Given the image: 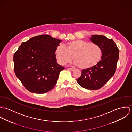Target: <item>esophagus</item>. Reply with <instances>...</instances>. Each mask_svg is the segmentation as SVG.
<instances>
[{"label": "esophagus", "mask_w": 132, "mask_h": 132, "mask_svg": "<svg viewBox=\"0 0 132 132\" xmlns=\"http://www.w3.org/2000/svg\"><path fill=\"white\" fill-rule=\"evenodd\" d=\"M68 69H69L70 71H74L75 70V69H72V68H68Z\"/></svg>", "instance_id": "esophagus-1"}]
</instances>
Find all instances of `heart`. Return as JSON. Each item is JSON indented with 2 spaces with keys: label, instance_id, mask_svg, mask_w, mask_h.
<instances>
[{
  "label": "heart",
  "instance_id": "b5f03b06",
  "mask_svg": "<svg viewBox=\"0 0 132 132\" xmlns=\"http://www.w3.org/2000/svg\"><path fill=\"white\" fill-rule=\"evenodd\" d=\"M65 46H58L55 51L62 65L71 62L74 57L75 65L81 69H88L97 65L101 59L102 50L96 44L78 39L67 43Z\"/></svg>",
  "mask_w": 132,
  "mask_h": 132
}]
</instances>
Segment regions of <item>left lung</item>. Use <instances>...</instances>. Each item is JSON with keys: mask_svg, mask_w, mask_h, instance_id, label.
Segmentation results:
<instances>
[{"mask_svg": "<svg viewBox=\"0 0 132 132\" xmlns=\"http://www.w3.org/2000/svg\"><path fill=\"white\" fill-rule=\"evenodd\" d=\"M90 39L101 48L102 52L101 60L94 67L83 70L81 75L77 81L84 88L97 90L114 75L119 50L113 39L104 36L92 35Z\"/></svg>", "mask_w": 132, "mask_h": 132, "instance_id": "left-lung-1", "label": "left lung"}]
</instances>
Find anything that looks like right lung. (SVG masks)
Listing matches in <instances>:
<instances>
[{"label": "right lung", "mask_w": 132, "mask_h": 132, "mask_svg": "<svg viewBox=\"0 0 132 132\" xmlns=\"http://www.w3.org/2000/svg\"><path fill=\"white\" fill-rule=\"evenodd\" d=\"M61 40L42 35L23 42L14 55L17 78L30 92L47 93L55 86L65 68L57 62L55 53Z\"/></svg>", "instance_id": "right-lung-1"}]
</instances>
